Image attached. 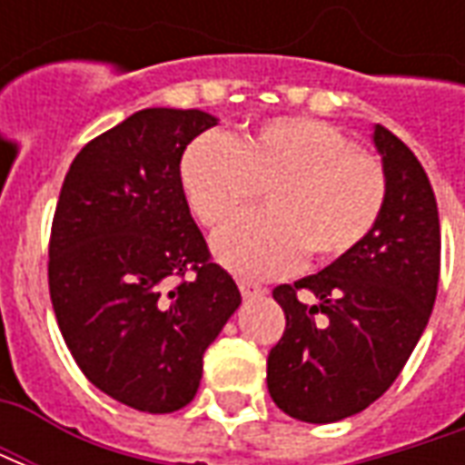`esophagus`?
I'll list each match as a JSON object with an SVG mask.
<instances>
[{
  "instance_id": "34e87169",
  "label": "esophagus",
  "mask_w": 465,
  "mask_h": 465,
  "mask_svg": "<svg viewBox=\"0 0 465 465\" xmlns=\"http://www.w3.org/2000/svg\"><path fill=\"white\" fill-rule=\"evenodd\" d=\"M239 289H242L243 299H253V296H263V293H266V289H263L262 283L246 282V279H242V282H239Z\"/></svg>"
}]
</instances>
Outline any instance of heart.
<instances>
[{
    "instance_id": "1",
    "label": "heart",
    "mask_w": 465,
    "mask_h": 465,
    "mask_svg": "<svg viewBox=\"0 0 465 465\" xmlns=\"http://www.w3.org/2000/svg\"><path fill=\"white\" fill-rule=\"evenodd\" d=\"M186 202L216 229L263 189L266 213L229 223L213 253L229 272L266 279L356 252L389 199L379 156L356 149L336 126L312 116H276L239 136L203 134L179 163Z\"/></svg>"
}]
</instances>
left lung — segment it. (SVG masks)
Masks as SVG:
<instances>
[{"label": "left lung", "mask_w": 465, "mask_h": 465, "mask_svg": "<svg viewBox=\"0 0 465 465\" xmlns=\"http://www.w3.org/2000/svg\"><path fill=\"white\" fill-rule=\"evenodd\" d=\"M389 199L376 229L356 252L323 272L273 289L286 316L269 351L266 383L292 419L333 423L383 396L406 366L436 302L440 223L419 159L376 124ZM299 291L317 296L313 307Z\"/></svg>", "instance_id": "8db88e82"}]
</instances>
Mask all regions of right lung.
Listing matches in <instances>:
<instances>
[{
    "instance_id": "obj_1",
    "label": "right lung",
    "mask_w": 465,
    "mask_h": 465,
    "mask_svg": "<svg viewBox=\"0 0 465 465\" xmlns=\"http://www.w3.org/2000/svg\"><path fill=\"white\" fill-rule=\"evenodd\" d=\"M213 124L199 109H142L76 153L56 202L49 293L59 331L96 389L146 413L196 396L203 351L242 303L179 176L183 149ZM172 278L180 283L169 290Z\"/></svg>"
}]
</instances>
